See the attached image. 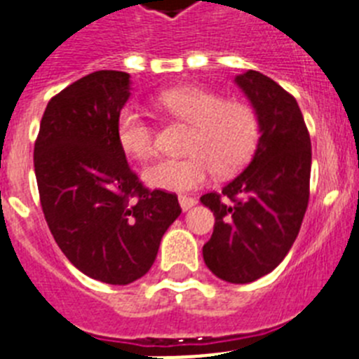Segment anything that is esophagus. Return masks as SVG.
<instances>
[{
    "label": "esophagus",
    "instance_id": "1",
    "mask_svg": "<svg viewBox=\"0 0 359 359\" xmlns=\"http://www.w3.org/2000/svg\"><path fill=\"white\" fill-rule=\"evenodd\" d=\"M196 203H198V199H196V198H189V196H180V207H182L183 212L190 210V208L194 207Z\"/></svg>",
    "mask_w": 359,
    "mask_h": 359
}]
</instances>
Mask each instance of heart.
<instances>
[{"instance_id": "obj_1", "label": "heart", "mask_w": 359, "mask_h": 359, "mask_svg": "<svg viewBox=\"0 0 359 359\" xmlns=\"http://www.w3.org/2000/svg\"><path fill=\"white\" fill-rule=\"evenodd\" d=\"M156 104L169 115L194 126L187 158H163L144 170V180L154 189L189 192L214 176L237 170L257 144L255 113L239 102H226L221 95L198 86L161 91ZM116 138L122 151L135 160L154 152V131L138 107L126 106L116 118Z\"/></svg>"}]
</instances>
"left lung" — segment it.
Listing matches in <instances>:
<instances>
[{
	"mask_svg": "<svg viewBox=\"0 0 359 359\" xmlns=\"http://www.w3.org/2000/svg\"><path fill=\"white\" fill-rule=\"evenodd\" d=\"M236 84L255 109L261 136L248 167L219 194L201 196L215 215L203 259L221 280L248 284L284 261L302 226L311 138L297 100L277 82L248 69Z\"/></svg>",
	"mask_w": 359,
	"mask_h": 359,
	"instance_id": "obj_1",
	"label": "left lung"
}]
</instances>
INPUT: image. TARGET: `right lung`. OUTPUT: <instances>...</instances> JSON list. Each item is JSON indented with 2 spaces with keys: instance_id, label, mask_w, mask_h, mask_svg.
<instances>
[{
  "instance_id": "obj_1",
  "label": "right lung",
  "mask_w": 359,
  "mask_h": 359,
  "mask_svg": "<svg viewBox=\"0 0 359 359\" xmlns=\"http://www.w3.org/2000/svg\"><path fill=\"white\" fill-rule=\"evenodd\" d=\"M131 95L129 73L93 72L57 93L34 147L41 207L77 269L126 286L144 277L161 237L182 214L177 196L142 185L116 138Z\"/></svg>"
}]
</instances>
